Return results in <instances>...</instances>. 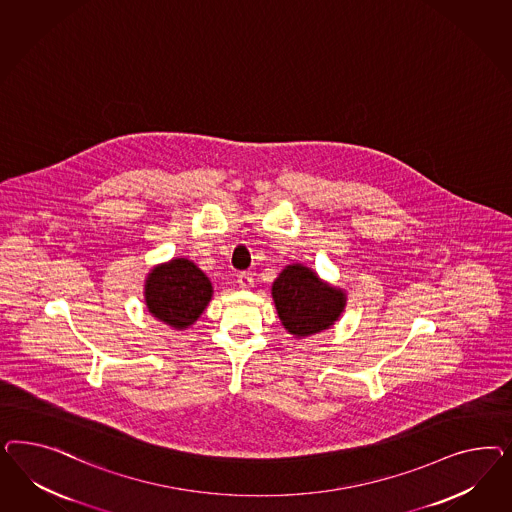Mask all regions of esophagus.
Returning <instances> with one entry per match:
<instances>
[{
    "label": "esophagus",
    "mask_w": 512,
    "mask_h": 512,
    "mask_svg": "<svg viewBox=\"0 0 512 512\" xmlns=\"http://www.w3.org/2000/svg\"><path fill=\"white\" fill-rule=\"evenodd\" d=\"M238 285H240V289L248 291V289L253 287V276H251L249 272H242V274L238 276Z\"/></svg>",
    "instance_id": "esophagus-1"
}]
</instances>
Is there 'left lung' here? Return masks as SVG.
I'll use <instances>...</instances> for the list:
<instances>
[{"instance_id": "obj_1", "label": "left lung", "mask_w": 512, "mask_h": 512, "mask_svg": "<svg viewBox=\"0 0 512 512\" xmlns=\"http://www.w3.org/2000/svg\"><path fill=\"white\" fill-rule=\"evenodd\" d=\"M279 321L295 338H308L334 325L347 304V295L319 278L304 264H287L272 283Z\"/></svg>"}]
</instances>
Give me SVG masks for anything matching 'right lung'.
Returning <instances> with one entry per match:
<instances>
[{
    "label": "right lung",
    "mask_w": 512,
    "mask_h": 512,
    "mask_svg": "<svg viewBox=\"0 0 512 512\" xmlns=\"http://www.w3.org/2000/svg\"><path fill=\"white\" fill-rule=\"evenodd\" d=\"M214 287L201 268L186 257L154 266L144 281V302L157 321L186 330L206 310Z\"/></svg>",
    "instance_id": "add662e5"
}]
</instances>
